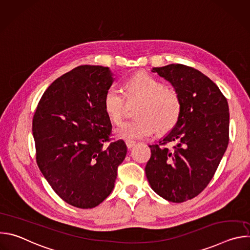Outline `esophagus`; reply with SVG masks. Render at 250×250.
I'll return each instance as SVG.
<instances>
[{
	"mask_svg": "<svg viewBox=\"0 0 250 250\" xmlns=\"http://www.w3.org/2000/svg\"><path fill=\"white\" fill-rule=\"evenodd\" d=\"M125 145H126L127 149H131V148L134 146L135 142H134V141H131V140H126V141H125Z\"/></svg>",
	"mask_w": 250,
	"mask_h": 250,
	"instance_id": "1",
	"label": "esophagus"
}]
</instances>
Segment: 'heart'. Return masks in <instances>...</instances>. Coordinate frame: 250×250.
Here are the masks:
<instances>
[{
    "label": "heart",
    "mask_w": 250,
    "mask_h": 250,
    "mask_svg": "<svg viewBox=\"0 0 250 250\" xmlns=\"http://www.w3.org/2000/svg\"><path fill=\"white\" fill-rule=\"evenodd\" d=\"M128 101L138 100L135 117L126 121L117 129V136L126 139L149 137L155 131L164 132L171 129L179 119L181 112L180 99L176 92L165 89L160 81L147 74H138L125 84V92L111 87L104 99V110L109 118L119 124L125 112V97Z\"/></svg>",
    "instance_id": "heart-1"
}]
</instances>
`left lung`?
Segmentation results:
<instances>
[{
	"label": "left lung",
	"instance_id": "obj_1",
	"mask_svg": "<svg viewBox=\"0 0 250 250\" xmlns=\"http://www.w3.org/2000/svg\"><path fill=\"white\" fill-rule=\"evenodd\" d=\"M152 72L168 81L180 99L176 125L159 145L149 146L146 174L151 189L163 199L182 203L209 183L229 145V104L219 87L199 70L169 64ZM177 145L173 151L162 147Z\"/></svg>",
	"mask_w": 250,
	"mask_h": 250
}]
</instances>
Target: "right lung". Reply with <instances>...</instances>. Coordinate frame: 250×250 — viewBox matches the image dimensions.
I'll use <instances>...</instances> for the list:
<instances>
[{"label":"right lung","instance_id":"1","mask_svg":"<svg viewBox=\"0 0 250 250\" xmlns=\"http://www.w3.org/2000/svg\"><path fill=\"white\" fill-rule=\"evenodd\" d=\"M113 76L109 67H76L46 89L33 116L39 168L53 191L76 208H95L112 193L126 155L122 139L104 147L112 130L104 99Z\"/></svg>","mask_w":250,"mask_h":250}]
</instances>
